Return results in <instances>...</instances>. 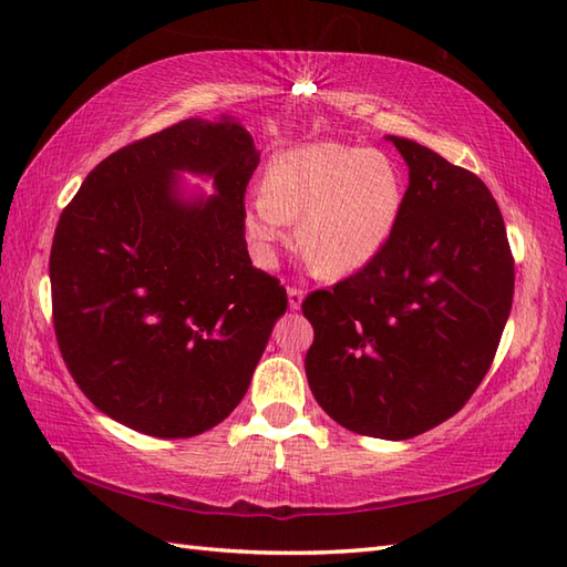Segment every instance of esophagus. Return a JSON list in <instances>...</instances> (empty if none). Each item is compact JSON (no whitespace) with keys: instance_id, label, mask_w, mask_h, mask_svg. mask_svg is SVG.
Here are the masks:
<instances>
[{"instance_id":"1","label":"esophagus","mask_w":567,"mask_h":567,"mask_svg":"<svg viewBox=\"0 0 567 567\" xmlns=\"http://www.w3.org/2000/svg\"><path fill=\"white\" fill-rule=\"evenodd\" d=\"M305 302V292L299 290V287H287V305H290V309H299Z\"/></svg>"}]
</instances>
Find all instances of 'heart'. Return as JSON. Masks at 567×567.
Segmentation results:
<instances>
[{"mask_svg": "<svg viewBox=\"0 0 567 567\" xmlns=\"http://www.w3.org/2000/svg\"><path fill=\"white\" fill-rule=\"evenodd\" d=\"M402 175L388 153L317 141L277 153L246 231L265 260L297 221V248L317 272H358L388 244L402 209Z\"/></svg>", "mask_w": 567, "mask_h": 567, "instance_id": "obj_1", "label": "heart"}]
</instances>
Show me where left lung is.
I'll return each mask as SVG.
<instances>
[{
    "label": "left lung",
    "instance_id": "8db88e82",
    "mask_svg": "<svg viewBox=\"0 0 567 567\" xmlns=\"http://www.w3.org/2000/svg\"><path fill=\"white\" fill-rule=\"evenodd\" d=\"M388 141L409 167L400 219L363 270L305 299V370L343 429L404 441L461 412L487 375L514 258L483 179L416 141Z\"/></svg>",
    "mask_w": 567,
    "mask_h": 567
}]
</instances>
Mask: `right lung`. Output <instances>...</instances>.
Wrapping results in <instances>:
<instances>
[{
  "mask_svg": "<svg viewBox=\"0 0 567 567\" xmlns=\"http://www.w3.org/2000/svg\"><path fill=\"white\" fill-rule=\"evenodd\" d=\"M260 163L234 116L185 118L112 153L60 214L53 327L70 375L118 424L189 439L234 412L285 315L252 268L246 187ZM183 172L214 196H187Z\"/></svg>",
  "mask_w": 567,
  "mask_h": 567,
  "instance_id": "obj_1",
  "label": "right lung"
}]
</instances>
